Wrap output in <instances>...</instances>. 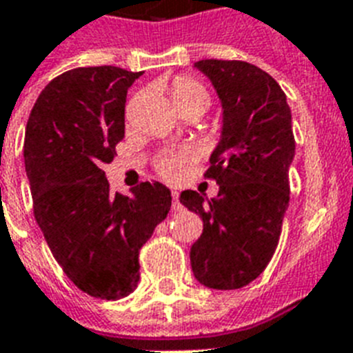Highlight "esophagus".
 I'll list each match as a JSON object with an SVG mask.
<instances>
[{
	"label": "esophagus",
	"instance_id": "obj_1",
	"mask_svg": "<svg viewBox=\"0 0 353 353\" xmlns=\"http://www.w3.org/2000/svg\"><path fill=\"white\" fill-rule=\"evenodd\" d=\"M172 208L174 210H181V203H179V194L176 190H172Z\"/></svg>",
	"mask_w": 353,
	"mask_h": 353
}]
</instances>
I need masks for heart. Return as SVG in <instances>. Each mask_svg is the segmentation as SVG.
Wrapping results in <instances>:
<instances>
[{
	"mask_svg": "<svg viewBox=\"0 0 353 353\" xmlns=\"http://www.w3.org/2000/svg\"><path fill=\"white\" fill-rule=\"evenodd\" d=\"M172 103L176 105L179 112L190 107H199L203 110L210 105V94L206 90L203 83H199L194 77L181 76L176 77L170 87ZM188 161V156L185 152H172L165 154L157 159V170L161 172L165 177H176L179 174V168Z\"/></svg>",
	"mask_w": 353,
	"mask_h": 353,
	"instance_id": "obj_1",
	"label": "heart"
}]
</instances>
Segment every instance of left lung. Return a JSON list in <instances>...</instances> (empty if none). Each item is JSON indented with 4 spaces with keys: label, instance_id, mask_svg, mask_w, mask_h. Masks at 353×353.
<instances>
[{
    "label": "left lung",
    "instance_id": "8db88e82",
    "mask_svg": "<svg viewBox=\"0 0 353 353\" xmlns=\"http://www.w3.org/2000/svg\"><path fill=\"white\" fill-rule=\"evenodd\" d=\"M194 67L221 99L223 130L205 172L219 185L217 197L206 201L194 190L179 197L203 219L192 270L208 288L236 290L265 270L279 243L296 154L292 114L279 83L252 63L201 59Z\"/></svg>",
    "mask_w": 353,
    "mask_h": 353
}]
</instances>
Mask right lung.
Masks as SVG:
<instances>
[{
	"instance_id": "right-lung-1",
	"label": "right lung",
	"mask_w": 353,
	"mask_h": 353,
	"mask_svg": "<svg viewBox=\"0 0 353 353\" xmlns=\"http://www.w3.org/2000/svg\"><path fill=\"white\" fill-rule=\"evenodd\" d=\"M143 72L79 67L43 88L28 116L25 170L34 217L48 248L81 292L121 299L137 288L139 250L172 205L157 181L112 194L103 165L125 137L127 90Z\"/></svg>"
}]
</instances>
